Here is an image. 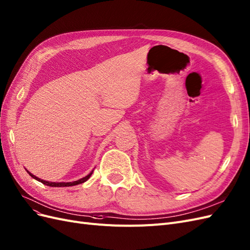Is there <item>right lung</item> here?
<instances>
[{
  "label": "right lung",
  "mask_w": 250,
  "mask_h": 250,
  "mask_svg": "<svg viewBox=\"0 0 250 250\" xmlns=\"http://www.w3.org/2000/svg\"><path fill=\"white\" fill-rule=\"evenodd\" d=\"M27 171H28V174H29L33 179H35V180L39 181V182L43 183L44 185L50 186V187H69V186L79 185V184H82V183L85 182V181H87V180L91 177V175L93 174V170H92L88 176H85V177H83V178H82V179H80V180H77V181H73V182H49V181L42 180V179H40V178H38V177H36V176H34L33 174L30 173V171H29L28 169H27Z\"/></svg>",
  "instance_id": "1"
}]
</instances>
